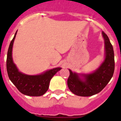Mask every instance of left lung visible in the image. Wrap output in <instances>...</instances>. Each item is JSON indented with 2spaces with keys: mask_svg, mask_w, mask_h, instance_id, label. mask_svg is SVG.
I'll return each mask as SVG.
<instances>
[{
  "mask_svg": "<svg viewBox=\"0 0 121 121\" xmlns=\"http://www.w3.org/2000/svg\"><path fill=\"white\" fill-rule=\"evenodd\" d=\"M105 40V59L96 71L90 74H84L81 79L78 74L70 70L67 85L73 93L80 96H90L98 93L104 88L110 81L115 71L114 51L107 35L102 32Z\"/></svg>",
  "mask_w": 121,
  "mask_h": 121,
  "instance_id": "8db88e82",
  "label": "left lung"
}]
</instances>
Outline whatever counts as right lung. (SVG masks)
Masks as SVG:
<instances>
[{
	"mask_svg": "<svg viewBox=\"0 0 121 121\" xmlns=\"http://www.w3.org/2000/svg\"><path fill=\"white\" fill-rule=\"evenodd\" d=\"M15 33L8 48L6 58V70L9 79L22 94L30 96H40L44 95L49 88L50 80L61 68H56L37 76H29L18 71L12 59V48L16 35Z\"/></svg>",
	"mask_w": 121,
	"mask_h": 121,
	"instance_id": "obj_1",
	"label": "right lung"
}]
</instances>
